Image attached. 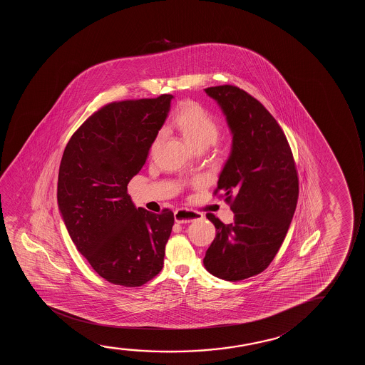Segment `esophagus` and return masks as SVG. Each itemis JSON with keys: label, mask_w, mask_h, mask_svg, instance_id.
I'll use <instances>...</instances> for the list:
<instances>
[{"label": "esophagus", "mask_w": 365, "mask_h": 365, "mask_svg": "<svg viewBox=\"0 0 365 365\" xmlns=\"http://www.w3.org/2000/svg\"><path fill=\"white\" fill-rule=\"evenodd\" d=\"M203 218V215L200 212L190 210H177L175 212V220L180 225L190 223L193 220H200Z\"/></svg>", "instance_id": "esophagus-1"}]
</instances>
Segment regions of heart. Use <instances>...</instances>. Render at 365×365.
Instances as JSON below:
<instances>
[{
	"label": "heart",
	"instance_id": "1",
	"mask_svg": "<svg viewBox=\"0 0 365 365\" xmlns=\"http://www.w3.org/2000/svg\"><path fill=\"white\" fill-rule=\"evenodd\" d=\"M170 123L195 150L215 145L220 137L218 120L203 106L193 101H185L177 106ZM158 143L160 138L152 142L150 153L155 152Z\"/></svg>",
	"mask_w": 365,
	"mask_h": 365
}]
</instances>
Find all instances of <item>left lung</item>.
Listing matches in <instances>:
<instances>
[{
  "label": "left lung",
  "mask_w": 365,
  "mask_h": 365,
  "mask_svg": "<svg viewBox=\"0 0 365 365\" xmlns=\"http://www.w3.org/2000/svg\"><path fill=\"white\" fill-rule=\"evenodd\" d=\"M205 91L233 135L215 195L223 193L235 222L207 213L217 235L203 263L217 278L238 282L262 273L278 253L298 202V173L284 132L259 101L232 85Z\"/></svg>",
  "instance_id": "obj_1"
}]
</instances>
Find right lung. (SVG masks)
<instances>
[{
  "instance_id": "obj_1",
  "label": "right lung",
  "mask_w": 365,
  "mask_h": 365,
  "mask_svg": "<svg viewBox=\"0 0 365 365\" xmlns=\"http://www.w3.org/2000/svg\"><path fill=\"white\" fill-rule=\"evenodd\" d=\"M172 95L103 106L82 123L61 160L57 200L71 240L107 282L140 287L163 268L175 215L135 208L127 185L143 167Z\"/></svg>"
}]
</instances>
